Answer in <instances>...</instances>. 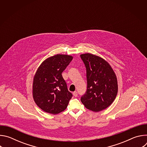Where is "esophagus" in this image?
Wrapping results in <instances>:
<instances>
[{
    "label": "esophagus",
    "mask_w": 147,
    "mask_h": 147,
    "mask_svg": "<svg viewBox=\"0 0 147 147\" xmlns=\"http://www.w3.org/2000/svg\"><path fill=\"white\" fill-rule=\"evenodd\" d=\"M73 95H74V96L77 97V95H78V94H77V91H74V92H73Z\"/></svg>",
    "instance_id": "34e87169"
}]
</instances>
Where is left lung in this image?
Wrapping results in <instances>:
<instances>
[{
    "mask_svg": "<svg viewBox=\"0 0 147 147\" xmlns=\"http://www.w3.org/2000/svg\"><path fill=\"white\" fill-rule=\"evenodd\" d=\"M86 67L87 90L81 98L86 108L94 112L107 109L115 99L118 85L116 76L109 63L89 53L80 55Z\"/></svg>",
    "mask_w": 147,
    "mask_h": 147,
    "instance_id": "left-lung-1",
    "label": "left lung"
}]
</instances>
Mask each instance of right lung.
Listing matches in <instances>:
<instances>
[{
    "label": "right lung",
    "instance_id": "right-lung-1",
    "mask_svg": "<svg viewBox=\"0 0 147 147\" xmlns=\"http://www.w3.org/2000/svg\"><path fill=\"white\" fill-rule=\"evenodd\" d=\"M73 56L57 54L45 59L34 77L32 96L37 106L53 115L64 111L73 95L68 91L61 73Z\"/></svg>",
    "mask_w": 147,
    "mask_h": 147
}]
</instances>
